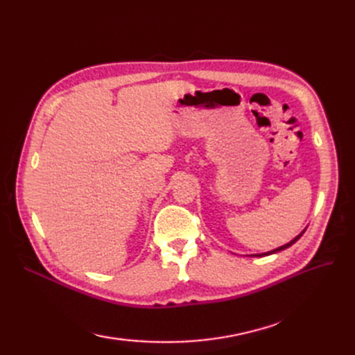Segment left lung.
<instances>
[{
    "label": "left lung",
    "mask_w": 355,
    "mask_h": 355,
    "mask_svg": "<svg viewBox=\"0 0 355 355\" xmlns=\"http://www.w3.org/2000/svg\"><path fill=\"white\" fill-rule=\"evenodd\" d=\"M305 232V231H304ZM302 232V234H304ZM302 234H299L297 235V237L296 239H293L292 241H290V243H287V244H284V245H282V247H278V249H275V250H271V252H266V253H262V254H254V256H268V254H272V253H277V252H280V250H284V249H287V247H290V245H292L293 243H296L300 237H302Z\"/></svg>",
    "instance_id": "left-lung-1"
}]
</instances>
